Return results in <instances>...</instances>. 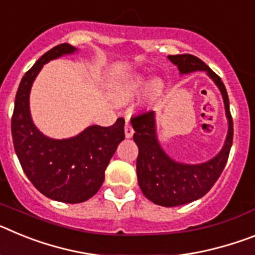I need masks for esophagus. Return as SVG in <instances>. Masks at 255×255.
<instances>
[{
	"instance_id": "esophagus-1",
	"label": "esophagus",
	"mask_w": 255,
	"mask_h": 255,
	"mask_svg": "<svg viewBox=\"0 0 255 255\" xmlns=\"http://www.w3.org/2000/svg\"><path fill=\"white\" fill-rule=\"evenodd\" d=\"M132 135H134V129L131 128V124L126 120V123H125V136H126V138H131Z\"/></svg>"
}]
</instances>
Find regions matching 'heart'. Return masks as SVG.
I'll return each instance as SVG.
<instances>
[{"label": "heart", "instance_id": "1", "mask_svg": "<svg viewBox=\"0 0 255 255\" xmlns=\"http://www.w3.org/2000/svg\"><path fill=\"white\" fill-rule=\"evenodd\" d=\"M148 87V96H158L162 91V83L158 79H154L150 82L149 76L141 73H132L124 76L123 79L117 80L112 85L111 96L115 102L124 105L130 102L135 97L140 94L141 92Z\"/></svg>", "mask_w": 255, "mask_h": 255}]
</instances>
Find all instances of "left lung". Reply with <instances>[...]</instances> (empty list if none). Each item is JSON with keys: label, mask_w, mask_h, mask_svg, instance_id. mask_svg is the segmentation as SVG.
Returning <instances> with one entry per match:
<instances>
[{"label": "left lung", "mask_w": 255, "mask_h": 255, "mask_svg": "<svg viewBox=\"0 0 255 255\" xmlns=\"http://www.w3.org/2000/svg\"><path fill=\"white\" fill-rule=\"evenodd\" d=\"M176 65L180 74L206 71L215 82L224 98L225 111L229 121V131L224 147L216 157L203 163L189 164L172 159L162 149L157 136L155 112L149 111L131 117L134 141L139 148L136 158L138 182L145 198L162 207H176L190 203L204 195L215 185L226 166L233 145L234 124L230 114V102L226 88L220 76L215 74L200 58L193 55L168 56Z\"/></svg>", "instance_id": "left-lung-1"}]
</instances>
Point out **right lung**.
I'll use <instances>...</instances> for the list:
<instances>
[{
  "mask_svg": "<svg viewBox=\"0 0 255 255\" xmlns=\"http://www.w3.org/2000/svg\"><path fill=\"white\" fill-rule=\"evenodd\" d=\"M76 51L69 43L58 44L35 62L20 82L11 119L13 148L31 184L49 199L71 204L85 202L100 190L110 159L125 138L124 119L108 128L88 126L67 139L48 138L31 120L29 96L43 65Z\"/></svg>",
  "mask_w": 255,
  "mask_h": 255,
  "instance_id": "obj_1",
  "label": "right lung"
}]
</instances>
